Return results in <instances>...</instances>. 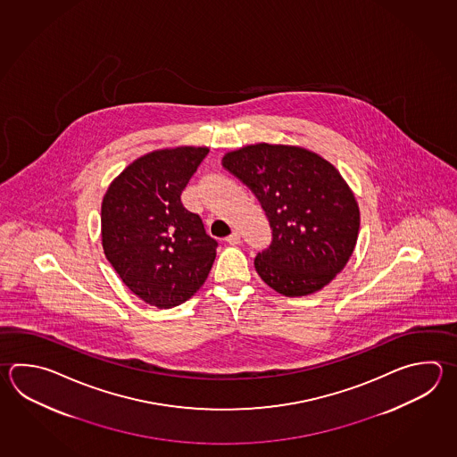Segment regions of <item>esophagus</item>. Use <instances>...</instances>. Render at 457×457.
Instances as JSON below:
<instances>
[{"label":"esophagus","mask_w":457,"mask_h":457,"mask_svg":"<svg viewBox=\"0 0 457 457\" xmlns=\"http://www.w3.org/2000/svg\"><path fill=\"white\" fill-rule=\"evenodd\" d=\"M226 243L231 244V245L241 243V234H239V231H233V233L229 234L226 237Z\"/></svg>","instance_id":"obj_1"}]
</instances>
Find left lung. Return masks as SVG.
<instances>
[{
	"label": "left lung",
	"instance_id": "left-lung-1",
	"mask_svg": "<svg viewBox=\"0 0 457 457\" xmlns=\"http://www.w3.org/2000/svg\"><path fill=\"white\" fill-rule=\"evenodd\" d=\"M223 168L261 202L271 243L253 265L283 296L324 288L353 253L360 210L328 161L299 146L259 143L228 153Z\"/></svg>",
	"mask_w": 457,
	"mask_h": 457
}]
</instances>
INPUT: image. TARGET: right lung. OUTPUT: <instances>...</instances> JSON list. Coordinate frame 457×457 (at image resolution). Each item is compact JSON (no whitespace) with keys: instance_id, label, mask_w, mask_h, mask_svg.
<instances>
[{"instance_id":"obj_1","label":"right lung","mask_w":457,"mask_h":457,"mask_svg":"<svg viewBox=\"0 0 457 457\" xmlns=\"http://www.w3.org/2000/svg\"><path fill=\"white\" fill-rule=\"evenodd\" d=\"M208 151H153L125 168L104 195V253L131 293L151 306L186 303L212 270L218 243L180 202Z\"/></svg>"}]
</instances>
